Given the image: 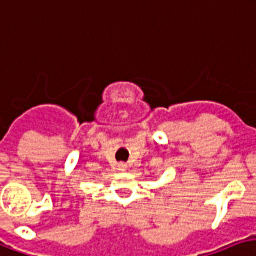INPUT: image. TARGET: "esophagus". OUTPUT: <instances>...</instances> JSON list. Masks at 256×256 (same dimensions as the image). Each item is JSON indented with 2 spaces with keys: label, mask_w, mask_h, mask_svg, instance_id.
I'll return each mask as SVG.
<instances>
[{
  "label": "esophagus",
  "mask_w": 256,
  "mask_h": 256,
  "mask_svg": "<svg viewBox=\"0 0 256 256\" xmlns=\"http://www.w3.org/2000/svg\"><path fill=\"white\" fill-rule=\"evenodd\" d=\"M117 168H118L120 172H126V163H118V164H117Z\"/></svg>",
  "instance_id": "esophagus-1"
}]
</instances>
